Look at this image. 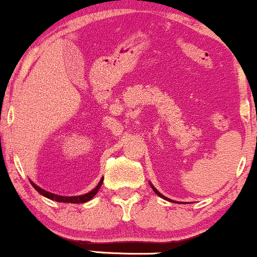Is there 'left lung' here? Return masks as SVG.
<instances>
[{
    "label": "left lung",
    "instance_id": "obj_1",
    "mask_svg": "<svg viewBox=\"0 0 257 257\" xmlns=\"http://www.w3.org/2000/svg\"><path fill=\"white\" fill-rule=\"evenodd\" d=\"M152 188H153V191H155V192H156V193H157V194H158V196H159V197H162V198H163V199H167V200H170V199H169V198H166V197H164V196H163V194H161V193H159V192H158V191H157V190H156V188H155V187H153V186H152Z\"/></svg>",
    "mask_w": 257,
    "mask_h": 257
}]
</instances>
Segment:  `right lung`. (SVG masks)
I'll use <instances>...</instances> for the list:
<instances>
[{"label": "right lung", "instance_id": "right-lung-1", "mask_svg": "<svg viewBox=\"0 0 257 257\" xmlns=\"http://www.w3.org/2000/svg\"><path fill=\"white\" fill-rule=\"evenodd\" d=\"M102 180H100V182L98 184V186H96L95 188H94L93 191H90V192L85 193L83 194V196H77V197H64V196H58V194H54V193H51V192H47L46 190H42L41 187H38L37 185H35L34 182H31V185L34 186L35 190L37 191L38 193L42 194V196L47 197V198L52 199V200H55V202H61V203H75V204H78V203H85L88 202V200H90L91 198H93L94 196H95L96 193H98L99 188L101 187L102 185Z\"/></svg>", "mask_w": 257, "mask_h": 257}]
</instances>
